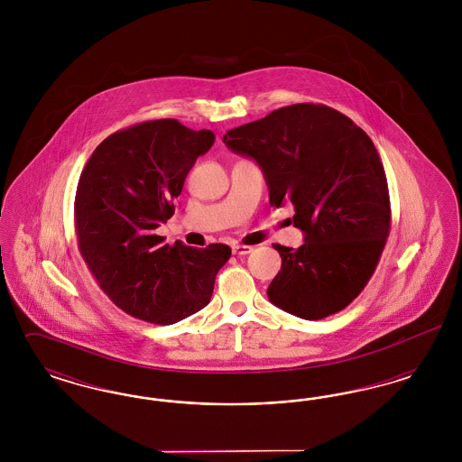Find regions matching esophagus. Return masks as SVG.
Wrapping results in <instances>:
<instances>
[{
    "label": "esophagus",
    "mask_w": 462,
    "mask_h": 462,
    "mask_svg": "<svg viewBox=\"0 0 462 462\" xmlns=\"http://www.w3.org/2000/svg\"><path fill=\"white\" fill-rule=\"evenodd\" d=\"M251 251H253L251 245H242V244H234V245H232V253H234V254H239V256L249 254Z\"/></svg>",
    "instance_id": "esophagus-1"
}]
</instances>
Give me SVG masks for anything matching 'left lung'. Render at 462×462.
I'll list each match as a JSON object with an SVG mask.
<instances>
[{"instance_id": "left-lung-1", "label": "left lung", "mask_w": 462, "mask_h": 462, "mask_svg": "<svg viewBox=\"0 0 462 462\" xmlns=\"http://www.w3.org/2000/svg\"><path fill=\"white\" fill-rule=\"evenodd\" d=\"M263 171L270 204L294 206L305 244H273L282 258L268 286L275 307L320 320L348 307L373 277L392 209L381 157L369 134L328 106L294 104L223 136Z\"/></svg>"}]
</instances>
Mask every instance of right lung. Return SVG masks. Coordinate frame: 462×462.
I'll use <instances>...</instances> for the list:
<instances>
[{
    "label": "right lung",
    "instance_id": "add662e5",
    "mask_svg": "<svg viewBox=\"0 0 462 462\" xmlns=\"http://www.w3.org/2000/svg\"><path fill=\"white\" fill-rule=\"evenodd\" d=\"M215 133L155 119L112 133L88 159L74 200L78 247L100 289L134 319L170 326L211 300L232 251L164 244L155 234Z\"/></svg>",
    "mask_w": 462,
    "mask_h": 462
}]
</instances>
